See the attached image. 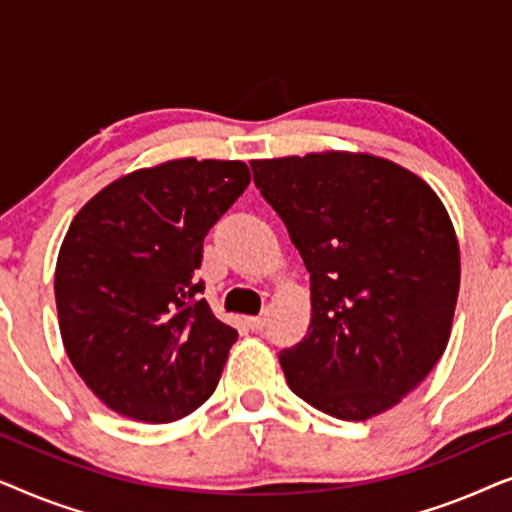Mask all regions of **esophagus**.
Masks as SVG:
<instances>
[{
	"label": "esophagus",
	"instance_id": "obj_1",
	"mask_svg": "<svg viewBox=\"0 0 512 512\" xmlns=\"http://www.w3.org/2000/svg\"><path fill=\"white\" fill-rule=\"evenodd\" d=\"M247 326L251 328V331H263L265 317H263V314H258V317H247Z\"/></svg>",
	"mask_w": 512,
	"mask_h": 512
}]
</instances>
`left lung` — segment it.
<instances>
[{"instance_id":"8db88e82","label":"left lung","mask_w":512,"mask_h":512,"mask_svg":"<svg viewBox=\"0 0 512 512\" xmlns=\"http://www.w3.org/2000/svg\"><path fill=\"white\" fill-rule=\"evenodd\" d=\"M251 170L310 272V328L279 354L291 391L345 422L394 408L450 340L461 263L443 202L368 153L254 160Z\"/></svg>"}]
</instances>
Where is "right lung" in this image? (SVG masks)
Wrapping results in <instances>:
<instances>
[{
	"mask_svg": "<svg viewBox=\"0 0 512 512\" xmlns=\"http://www.w3.org/2000/svg\"><path fill=\"white\" fill-rule=\"evenodd\" d=\"M240 160H167L125 174L74 216L55 265L67 356L118 415L165 424L219 384L237 331L200 298L209 228L249 186Z\"/></svg>",
	"mask_w": 512,
	"mask_h": 512,
	"instance_id": "1",
	"label": "right lung"
}]
</instances>
